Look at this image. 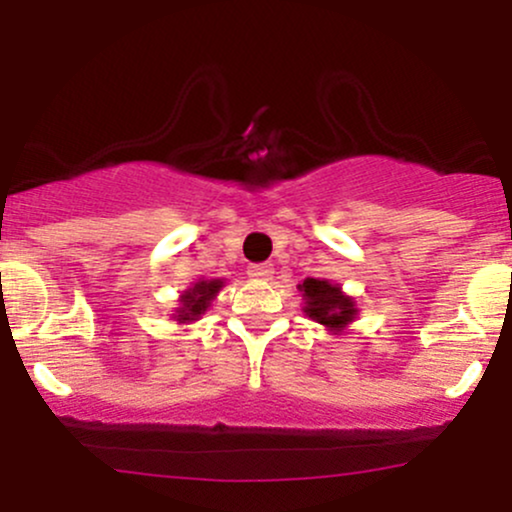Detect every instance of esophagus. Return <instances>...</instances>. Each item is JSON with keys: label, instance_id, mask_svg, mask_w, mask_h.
Masks as SVG:
<instances>
[{"label": "esophagus", "instance_id": "34e87169", "mask_svg": "<svg viewBox=\"0 0 512 512\" xmlns=\"http://www.w3.org/2000/svg\"><path fill=\"white\" fill-rule=\"evenodd\" d=\"M248 274L255 281H269L274 276V267L272 264H252V267L248 269Z\"/></svg>", "mask_w": 512, "mask_h": 512}]
</instances>
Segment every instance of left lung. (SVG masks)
<instances>
[{"label": "left lung", "mask_w": 512, "mask_h": 512, "mask_svg": "<svg viewBox=\"0 0 512 512\" xmlns=\"http://www.w3.org/2000/svg\"><path fill=\"white\" fill-rule=\"evenodd\" d=\"M303 296V313L317 325L327 327V332L342 334L356 320L358 308L351 296H346L342 286L327 279H305L298 284Z\"/></svg>", "instance_id": "8db88e82"}]
</instances>
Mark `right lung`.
<instances>
[{"label":"right lung","mask_w":512,"mask_h":512,"mask_svg":"<svg viewBox=\"0 0 512 512\" xmlns=\"http://www.w3.org/2000/svg\"><path fill=\"white\" fill-rule=\"evenodd\" d=\"M226 286L223 279H199L190 289H185L178 298V308L173 310V320L178 325H192L202 317L219 296V291Z\"/></svg>","instance_id":"1"}]
</instances>
